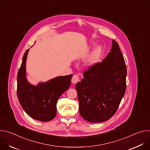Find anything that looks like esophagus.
I'll list each match as a JSON object with an SVG mask.
<instances>
[{"mask_svg": "<svg viewBox=\"0 0 150 150\" xmlns=\"http://www.w3.org/2000/svg\"><path fill=\"white\" fill-rule=\"evenodd\" d=\"M79 77H78V76L77 75L75 74V75L73 76L72 78V80H71L72 82L73 83H76L77 82H79Z\"/></svg>", "mask_w": 150, "mask_h": 150, "instance_id": "obj_1", "label": "esophagus"}]
</instances>
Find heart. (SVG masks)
Instances as JSON below:
<instances>
[{"instance_id":"b5f03b06","label":"heart","mask_w":150,"mask_h":150,"mask_svg":"<svg viewBox=\"0 0 150 150\" xmlns=\"http://www.w3.org/2000/svg\"><path fill=\"white\" fill-rule=\"evenodd\" d=\"M103 53V48L101 46H97L95 48L91 54L87 57L86 61H85V64L88 67H91L96 64L102 54Z\"/></svg>"}]
</instances>
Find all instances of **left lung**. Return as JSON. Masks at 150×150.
Masks as SVG:
<instances>
[{"label":"left lung","mask_w":150,"mask_h":150,"mask_svg":"<svg viewBox=\"0 0 150 150\" xmlns=\"http://www.w3.org/2000/svg\"><path fill=\"white\" fill-rule=\"evenodd\" d=\"M127 69L117 42L101 62L83 72L76 85L81 116L88 122H102L116 112L125 95Z\"/></svg>","instance_id":"left-lung-1"}]
</instances>
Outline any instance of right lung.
<instances>
[{
    "label": "right lung",
    "mask_w": 150,
    "mask_h": 150,
    "mask_svg": "<svg viewBox=\"0 0 150 150\" xmlns=\"http://www.w3.org/2000/svg\"><path fill=\"white\" fill-rule=\"evenodd\" d=\"M29 49L25 52L17 75V96L21 105L31 118L47 122L56 115V104L60 96L70 87L72 75L56 77L37 86L26 78V60Z\"/></svg>",
    "instance_id": "obj_1"
}]
</instances>
